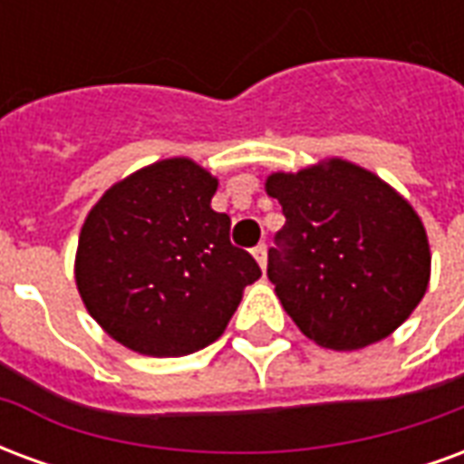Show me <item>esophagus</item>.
Here are the masks:
<instances>
[{
	"mask_svg": "<svg viewBox=\"0 0 464 464\" xmlns=\"http://www.w3.org/2000/svg\"><path fill=\"white\" fill-rule=\"evenodd\" d=\"M253 258L258 261V266H261V271H266V266H268V253H266V246H256L253 248Z\"/></svg>",
	"mask_w": 464,
	"mask_h": 464,
	"instance_id": "obj_1",
	"label": "esophagus"
}]
</instances>
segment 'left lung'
<instances>
[{
  "label": "left lung",
  "instance_id": "1",
  "mask_svg": "<svg viewBox=\"0 0 464 464\" xmlns=\"http://www.w3.org/2000/svg\"><path fill=\"white\" fill-rule=\"evenodd\" d=\"M266 193L285 226L268 253V278L305 338L358 350L388 338L430 283L428 231L418 211L378 173L345 159L276 171Z\"/></svg>",
  "mask_w": 464,
  "mask_h": 464
}]
</instances>
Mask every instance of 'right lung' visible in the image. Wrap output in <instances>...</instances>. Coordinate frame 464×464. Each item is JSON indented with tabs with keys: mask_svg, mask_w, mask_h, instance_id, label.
<instances>
[{
	"mask_svg": "<svg viewBox=\"0 0 464 464\" xmlns=\"http://www.w3.org/2000/svg\"><path fill=\"white\" fill-rule=\"evenodd\" d=\"M218 179L173 156L106 188L79 233L74 278L86 311L123 348L181 358L218 341L261 278L211 208Z\"/></svg>",
	"mask_w": 464,
	"mask_h": 464,
	"instance_id": "obj_1",
	"label": "right lung"
}]
</instances>
